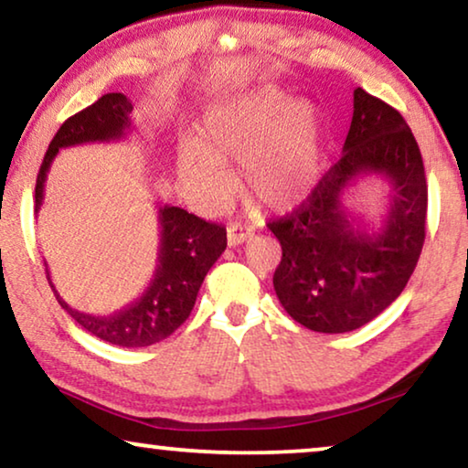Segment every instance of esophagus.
Returning a JSON list of instances; mask_svg holds the SVG:
<instances>
[{
    "instance_id": "34e87169",
    "label": "esophagus",
    "mask_w": 468,
    "mask_h": 468,
    "mask_svg": "<svg viewBox=\"0 0 468 468\" xmlns=\"http://www.w3.org/2000/svg\"><path fill=\"white\" fill-rule=\"evenodd\" d=\"M250 237H252V229L243 227V225H237V222H233V225L229 227V231H227L229 246H239V243L248 241Z\"/></svg>"
}]
</instances>
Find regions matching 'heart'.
Instances as JSON below:
<instances>
[{
	"instance_id": "b5f03b06",
	"label": "heart",
	"mask_w": 468,
	"mask_h": 468,
	"mask_svg": "<svg viewBox=\"0 0 468 468\" xmlns=\"http://www.w3.org/2000/svg\"><path fill=\"white\" fill-rule=\"evenodd\" d=\"M231 165H239L248 195L262 206H297L320 177L318 110L273 87L216 105L203 116L199 137L177 146V180L197 207L212 212L233 193Z\"/></svg>"
}]
</instances>
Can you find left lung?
<instances>
[{
  "mask_svg": "<svg viewBox=\"0 0 468 468\" xmlns=\"http://www.w3.org/2000/svg\"><path fill=\"white\" fill-rule=\"evenodd\" d=\"M384 176L391 201L379 232L346 212V190ZM424 163L410 124L392 105L354 90L344 154L292 214L269 222L280 239L275 294L292 320L315 333L365 326L403 292L426 237Z\"/></svg>",
  "mask_w": 468,
  "mask_h": 468,
  "instance_id": "1",
  "label": "left lung"
}]
</instances>
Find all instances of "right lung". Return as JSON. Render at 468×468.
Wrapping results in <instances>:
<instances>
[{
	"mask_svg": "<svg viewBox=\"0 0 468 468\" xmlns=\"http://www.w3.org/2000/svg\"><path fill=\"white\" fill-rule=\"evenodd\" d=\"M131 112H133V105L127 95L108 93L61 124L39 167L36 180V212L42 207L46 174L58 150L89 142L122 140L131 129ZM159 225L161 246L156 256L159 262H156L153 280L142 297L110 315L84 314L69 307L58 297L57 288L52 286L48 267H46V278L55 291L57 301L84 331L121 347H146L167 339L193 312L203 280L225 252L227 229L174 206L159 207Z\"/></svg>",
	"mask_w": 468,
	"mask_h": 468,
	"instance_id": "1",
	"label": "right lung"
}]
</instances>
